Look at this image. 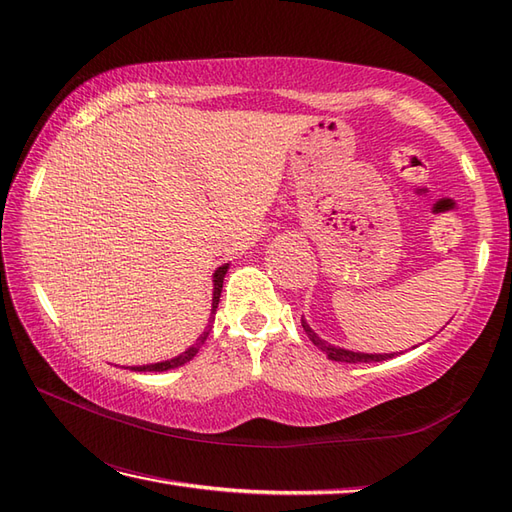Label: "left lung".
Here are the masks:
<instances>
[{
	"mask_svg": "<svg viewBox=\"0 0 512 512\" xmlns=\"http://www.w3.org/2000/svg\"><path fill=\"white\" fill-rule=\"evenodd\" d=\"M301 325H303V329H305L307 338H310L320 351L327 353V358L334 360V362L358 364V362H382V360L395 358V353H358V351H349V349L334 347V344H329V342H325L323 338H318V334H316V331H314L310 325H307L305 318H301Z\"/></svg>",
	"mask_w": 512,
	"mask_h": 512,
	"instance_id": "8db88e82",
	"label": "left lung"
}]
</instances>
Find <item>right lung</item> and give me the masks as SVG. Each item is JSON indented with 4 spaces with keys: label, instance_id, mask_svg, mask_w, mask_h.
Listing matches in <instances>:
<instances>
[{
    "label": "right lung",
    "instance_id": "right-lung-1",
    "mask_svg": "<svg viewBox=\"0 0 512 512\" xmlns=\"http://www.w3.org/2000/svg\"><path fill=\"white\" fill-rule=\"evenodd\" d=\"M227 270H229V264H224V266H220V268H216V272H213V299H211V316H209V325L205 327V331H202V334L198 336V340H196V344H192V347H189L187 351H183L181 355H176V358H172V360H165V362H157V364H144V366H126V368H130V371H154V373H163V371H170V368H178V366H183V364H187L189 360L194 358V355L200 351V347L202 344H205V340H207V336H209V331H211V325H213V314H216V307H218V303H220V292H222V283H224V275H227Z\"/></svg>",
    "mask_w": 512,
    "mask_h": 512
}]
</instances>
